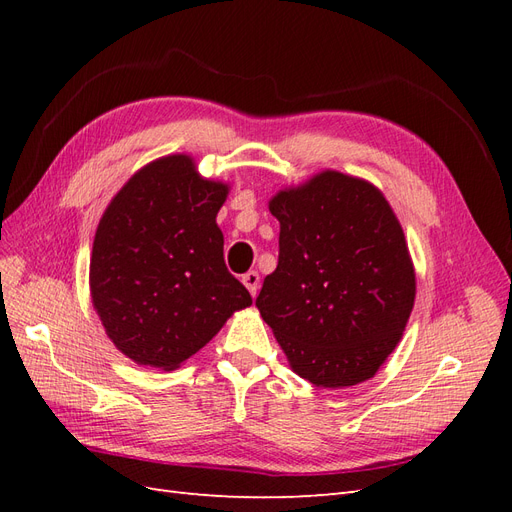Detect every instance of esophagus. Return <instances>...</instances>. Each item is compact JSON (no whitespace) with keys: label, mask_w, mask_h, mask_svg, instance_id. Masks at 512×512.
Here are the masks:
<instances>
[{"label":"esophagus","mask_w":512,"mask_h":512,"mask_svg":"<svg viewBox=\"0 0 512 512\" xmlns=\"http://www.w3.org/2000/svg\"><path fill=\"white\" fill-rule=\"evenodd\" d=\"M241 282L245 284V288H247V290H250L252 297H256V294H258V288H260V275H258L256 271H247V273L241 277Z\"/></svg>","instance_id":"obj_1"}]
</instances>
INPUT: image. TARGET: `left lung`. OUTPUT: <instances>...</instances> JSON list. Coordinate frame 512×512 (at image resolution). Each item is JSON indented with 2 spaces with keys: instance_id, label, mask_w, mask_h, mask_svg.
I'll return each instance as SVG.
<instances>
[{
  "instance_id": "obj_1",
  "label": "left lung",
  "mask_w": 512,
  "mask_h": 512,
  "mask_svg": "<svg viewBox=\"0 0 512 512\" xmlns=\"http://www.w3.org/2000/svg\"><path fill=\"white\" fill-rule=\"evenodd\" d=\"M277 269L256 299L292 371L322 389L376 376L404 333L416 280L408 243L382 192L322 170L275 194Z\"/></svg>"
}]
</instances>
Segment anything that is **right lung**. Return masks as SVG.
Here are the masks:
<instances>
[{
  "mask_svg": "<svg viewBox=\"0 0 512 512\" xmlns=\"http://www.w3.org/2000/svg\"><path fill=\"white\" fill-rule=\"evenodd\" d=\"M226 196V183L175 153L134 173L106 207L89 262L91 303L134 363L177 369L252 305L224 262L215 218Z\"/></svg>",
  "mask_w": 512,
  "mask_h": 512,
  "instance_id": "add662e5",
  "label": "right lung"
}]
</instances>
